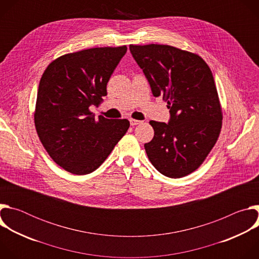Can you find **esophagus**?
Segmentation results:
<instances>
[{
	"mask_svg": "<svg viewBox=\"0 0 259 259\" xmlns=\"http://www.w3.org/2000/svg\"><path fill=\"white\" fill-rule=\"evenodd\" d=\"M130 125L131 126H135V125H138L141 123V121H138V120H135V119H130Z\"/></svg>",
	"mask_w": 259,
	"mask_h": 259,
	"instance_id": "obj_1",
	"label": "esophagus"
}]
</instances>
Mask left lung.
I'll use <instances>...</instances> for the list:
<instances>
[{
    "label": "left lung",
    "instance_id": "1",
    "mask_svg": "<svg viewBox=\"0 0 259 259\" xmlns=\"http://www.w3.org/2000/svg\"><path fill=\"white\" fill-rule=\"evenodd\" d=\"M154 96H163L169 123L151 121L155 135L144 144L154 167L170 178L197 170L215 145L223 109L212 71L198 54L169 45H130Z\"/></svg>",
    "mask_w": 259,
    "mask_h": 259
}]
</instances>
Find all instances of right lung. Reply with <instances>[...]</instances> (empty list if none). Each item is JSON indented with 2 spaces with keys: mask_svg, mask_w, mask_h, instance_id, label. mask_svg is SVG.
Here are the masks:
<instances>
[{
  "mask_svg": "<svg viewBox=\"0 0 259 259\" xmlns=\"http://www.w3.org/2000/svg\"><path fill=\"white\" fill-rule=\"evenodd\" d=\"M126 52V46L86 49L64 54L45 69L34 126L48 155L65 171L93 172L126 134L128 120L95 119L90 110L107 94L106 84Z\"/></svg>",
  "mask_w": 259,
  "mask_h": 259,
  "instance_id": "obj_1",
  "label": "right lung"
}]
</instances>
